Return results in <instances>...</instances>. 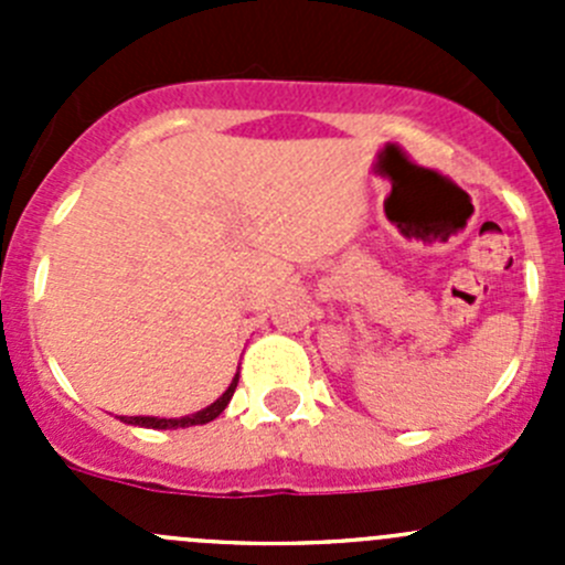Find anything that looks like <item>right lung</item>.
Masks as SVG:
<instances>
[{"mask_svg": "<svg viewBox=\"0 0 565 565\" xmlns=\"http://www.w3.org/2000/svg\"><path fill=\"white\" fill-rule=\"evenodd\" d=\"M235 388H237V374H235V380L230 383V388L224 391V396H218L213 404H210V407L199 409V413L185 415V418H150V415H122L119 420H125V424H134V426H145V429H185V426L210 424V420L218 418V415L224 413L226 404H230V398L235 396Z\"/></svg>", "mask_w": 565, "mask_h": 565, "instance_id": "obj_1", "label": "right lung"}]
</instances>
